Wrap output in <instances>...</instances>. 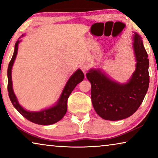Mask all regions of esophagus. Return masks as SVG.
Wrapping results in <instances>:
<instances>
[{"label":"esophagus","mask_w":158,"mask_h":158,"mask_svg":"<svg viewBox=\"0 0 158 158\" xmlns=\"http://www.w3.org/2000/svg\"><path fill=\"white\" fill-rule=\"evenodd\" d=\"M81 68L82 71L84 73V74H85L86 72H87V70L89 69V65H88L87 63H83L81 64Z\"/></svg>","instance_id":"1"}]
</instances>
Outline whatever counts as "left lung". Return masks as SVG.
Returning a JSON list of instances; mask_svg holds the SVG:
<instances>
[{
	"instance_id": "left-lung-1",
	"label": "left lung",
	"mask_w": 158,
	"mask_h": 158,
	"mask_svg": "<svg viewBox=\"0 0 158 158\" xmlns=\"http://www.w3.org/2000/svg\"><path fill=\"white\" fill-rule=\"evenodd\" d=\"M133 50L136 68L127 83H118L101 69L91 68L86 77L91 84V100L95 111L106 120L118 121L132 115L142 104L148 90V55L142 37L134 32Z\"/></svg>"
}]
</instances>
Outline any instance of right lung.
I'll list each match as a JSON object with an SVG mask.
<instances>
[{"label":"right lung","instance_id":"right-lung-1","mask_svg":"<svg viewBox=\"0 0 158 158\" xmlns=\"http://www.w3.org/2000/svg\"><path fill=\"white\" fill-rule=\"evenodd\" d=\"M22 36H23V34L21 36V37ZM19 39L16 42V44H15L14 55H13V57L8 67V92L10 100L11 101L12 104L14 105L15 109L30 122L40 125H50L55 124V123L59 122L60 119H62L64 114H66L67 109H68V104L67 103H68V97L70 96V94L75 88V86L83 81V73L82 72L81 69H77L71 75L70 78L68 79V82L66 83L65 85H64L59 99L52 106L47 108V109H42L39 111H27L19 104L18 99H17L16 95L14 92V89H13L11 71L12 67L14 65L17 53H18L19 44L21 42V40H20Z\"/></svg>","mask_w":158,"mask_h":158}]
</instances>
